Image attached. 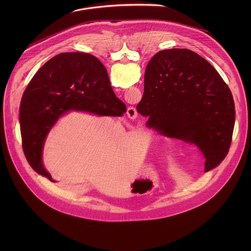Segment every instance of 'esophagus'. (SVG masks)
<instances>
[{
  "mask_svg": "<svg viewBox=\"0 0 251 251\" xmlns=\"http://www.w3.org/2000/svg\"><path fill=\"white\" fill-rule=\"evenodd\" d=\"M127 116L130 118V119H136L137 116H138V112L136 110V108H134V107H129V108L127 109Z\"/></svg>",
  "mask_w": 251,
  "mask_h": 251,
  "instance_id": "34e87169",
  "label": "esophagus"
}]
</instances>
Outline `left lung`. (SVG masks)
<instances>
[{"label": "left lung", "instance_id": "1", "mask_svg": "<svg viewBox=\"0 0 251 251\" xmlns=\"http://www.w3.org/2000/svg\"><path fill=\"white\" fill-rule=\"evenodd\" d=\"M137 111L148 117L149 128L195 144L205 172L228 153L235 121L231 91L216 68L190 50H165L151 58Z\"/></svg>", "mask_w": 251, "mask_h": 251}]
</instances>
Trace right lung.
I'll list each match as a JSON object with an SVG mask.
<instances>
[{
    "label": "right lung",
    "instance_id": "right-lung-1",
    "mask_svg": "<svg viewBox=\"0 0 251 251\" xmlns=\"http://www.w3.org/2000/svg\"><path fill=\"white\" fill-rule=\"evenodd\" d=\"M126 105L116 97L103 64L84 52H64L46 62L25 88L20 107L23 150L30 167L52 180L43 164L47 136L70 110L122 116Z\"/></svg>",
    "mask_w": 251,
    "mask_h": 251
}]
</instances>
